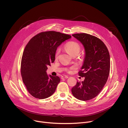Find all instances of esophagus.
Returning <instances> with one entry per match:
<instances>
[{
    "mask_svg": "<svg viewBox=\"0 0 128 128\" xmlns=\"http://www.w3.org/2000/svg\"><path fill=\"white\" fill-rule=\"evenodd\" d=\"M68 78V76H66V75H63L62 76H61V79H67Z\"/></svg>",
    "mask_w": 128,
    "mask_h": 128,
    "instance_id": "34e87169",
    "label": "esophagus"
}]
</instances>
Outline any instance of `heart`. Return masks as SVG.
<instances>
[{
  "label": "heart",
  "mask_w": 128,
  "mask_h": 128,
  "mask_svg": "<svg viewBox=\"0 0 128 128\" xmlns=\"http://www.w3.org/2000/svg\"><path fill=\"white\" fill-rule=\"evenodd\" d=\"M65 48L66 50L68 51V52L72 56H73L74 55L76 54H78L80 50V47L79 44L78 43L74 42H70L67 43L65 46ZM59 53H60V50L59 49H58L56 53V58L58 57ZM74 68H75V66H73L70 67V68H69L66 71L68 72H71V70Z\"/></svg>",
  "instance_id": "heart-1"
}]
</instances>
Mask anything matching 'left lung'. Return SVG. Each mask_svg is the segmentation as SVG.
Wrapping results in <instances>:
<instances>
[{
    "instance_id": "8db88e82",
    "label": "left lung",
    "mask_w": 128,
    "mask_h": 128,
    "mask_svg": "<svg viewBox=\"0 0 128 128\" xmlns=\"http://www.w3.org/2000/svg\"><path fill=\"white\" fill-rule=\"evenodd\" d=\"M84 46L85 57L79 76L84 81L77 82L72 87L74 96L82 100L96 97L105 84L110 70V56L108 49L99 38L86 33L72 35Z\"/></svg>"
}]
</instances>
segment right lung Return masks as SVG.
<instances>
[{
    "label": "right lung",
    "mask_w": 128,
    "mask_h": 128,
    "mask_svg": "<svg viewBox=\"0 0 128 128\" xmlns=\"http://www.w3.org/2000/svg\"><path fill=\"white\" fill-rule=\"evenodd\" d=\"M71 36L55 31L39 33L26 44L21 60L23 83L35 98H48L54 93L60 82L58 76H48V66L54 62L58 47Z\"/></svg>",
    "instance_id": "obj_1"
}]
</instances>
